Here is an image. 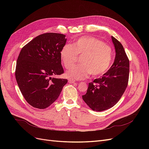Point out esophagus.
Instances as JSON below:
<instances>
[{"mask_svg":"<svg viewBox=\"0 0 149 149\" xmlns=\"http://www.w3.org/2000/svg\"><path fill=\"white\" fill-rule=\"evenodd\" d=\"M75 82V81L74 80H73V79H68V83H74Z\"/></svg>","mask_w":149,"mask_h":149,"instance_id":"34e87169","label":"esophagus"}]
</instances>
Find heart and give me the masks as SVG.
<instances>
[{"mask_svg":"<svg viewBox=\"0 0 149 149\" xmlns=\"http://www.w3.org/2000/svg\"><path fill=\"white\" fill-rule=\"evenodd\" d=\"M112 48L101 40L84 36L73 43L66 44L61 51V58L66 68H70L81 58V65H74L67 71L70 78L83 79L91 73L93 76L103 74L109 69L112 59Z\"/></svg>","mask_w":149,"mask_h":149,"instance_id":"obj_1","label":"heart"}]
</instances>
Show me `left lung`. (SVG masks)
<instances>
[{"label":"left lung","mask_w":149,"mask_h":149,"mask_svg":"<svg viewBox=\"0 0 149 149\" xmlns=\"http://www.w3.org/2000/svg\"><path fill=\"white\" fill-rule=\"evenodd\" d=\"M111 38L116 51L113 64L101 77L89 83L86 93L82 96L87 105L95 111L113 107L127 86L129 60L122 44L114 37Z\"/></svg>","instance_id":"8db88e82"}]
</instances>
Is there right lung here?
Masks as SVG:
<instances>
[{"instance_id":"add662e5","label":"right lung","mask_w":149,"mask_h":149,"mask_svg":"<svg viewBox=\"0 0 149 149\" xmlns=\"http://www.w3.org/2000/svg\"><path fill=\"white\" fill-rule=\"evenodd\" d=\"M66 35L46 33L38 35L22 48L17 58L15 78L29 104L45 109L59 97L66 79L55 76L64 73L61 51Z\"/></svg>"}]
</instances>
